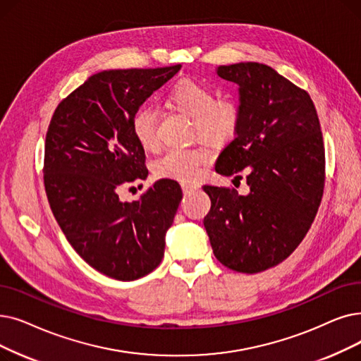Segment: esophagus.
I'll return each mask as SVG.
<instances>
[{
    "instance_id": "34e87169",
    "label": "esophagus",
    "mask_w": 361,
    "mask_h": 361,
    "mask_svg": "<svg viewBox=\"0 0 361 361\" xmlns=\"http://www.w3.org/2000/svg\"><path fill=\"white\" fill-rule=\"evenodd\" d=\"M181 189H183V193H184V195H190V193H193V192H196V190L199 189V185L183 183V184H181Z\"/></svg>"
}]
</instances>
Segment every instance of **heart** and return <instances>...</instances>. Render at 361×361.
Returning a JSON list of instances; mask_svg holds the SVG:
<instances>
[{"mask_svg":"<svg viewBox=\"0 0 361 361\" xmlns=\"http://www.w3.org/2000/svg\"><path fill=\"white\" fill-rule=\"evenodd\" d=\"M215 91L203 82L183 80L171 88L169 103L180 112L190 116L196 133L211 143H224L230 140L239 125V106L233 100H215ZM158 118L154 107H140L131 119V130L138 145L146 150H154L159 145ZM211 153L203 147H171L153 164L154 174L162 178L183 183L197 181Z\"/></svg>","mask_w":361,"mask_h":361,"instance_id":"b5f03b06","label":"heart"}]
</instances>
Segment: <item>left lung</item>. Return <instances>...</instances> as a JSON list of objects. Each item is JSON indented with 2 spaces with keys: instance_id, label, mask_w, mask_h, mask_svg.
<instances>
[{
  "instance_id": "obj_1",
  "label": "left lung",
  "mask_w": 361,
  "mask_h": 361,
  "mask_svg": "<svg viewBox=\"0 0 361 361\" xmlns=\"http://www.w3.org/2000/svg\"><path fill=\"white\" fill-rule=\"evenodd\" d=\"M216 75L239 85V125L215 171L246 169L249 193L205 185L211 211L203 219L216 259L254 274L286 259L317 214L324 187L320 122L308 92L273 68L242 61ZM234 177V178H236Z\"/></svg>"
}]
</instances>
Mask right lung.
I'll use <instances>...</instances> for the list:
<instances>
[{
	"label": "right lung",
	"mask_w": 361,
	"mask_h": 361,
	"mask_svg": "<svg viewBox=\"0 0 361 361\" xmlns=\"http://www.w3.org/2000/svg\"><path fill=\"white\" fill-rule=\"evenodd\" d=\"M180 69L94 73L57 106L47 131L50 208L76 254L107 277L135 280L162 261L165 234L183 197L180 184L159 180L133 202H122L119 190L149 174L131 119Z\"/></svg>",
	"instance_id": "obj_1"
}]
</instances>
